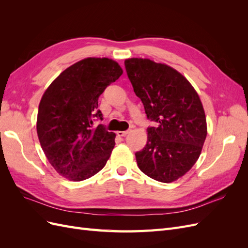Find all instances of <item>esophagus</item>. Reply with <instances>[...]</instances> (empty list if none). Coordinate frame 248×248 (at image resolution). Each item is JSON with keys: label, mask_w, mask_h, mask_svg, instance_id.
I'll use <instances>...</instances> for the list:
<instances>
[{"label": "esophagus", "mask_w": 248, "mask_h": 248, "mask_svg": "<svg viewBox=\"0 0 248 248\" xmlns=\"http://www.w3.org/2000/svg\"><path fill=\"white\" fill-rule=\"evenodd\" d=\"M129 133V131L128 130H126V131H118L117 132V134L119 137H125V136H127V134Z\"/></svg>", "instance_id": "34e87169"}]
</instances>
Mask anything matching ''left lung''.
Returning <instances> with one entry per match:
<instances>
[{
    "label": "left lung",
    "instance_id": "left-lung-1",
    "mask_svg": "<svg viewBox=\"0 0 248 248\" xmlns=\"http://www.w3.org/2000/svg\"><path fill=\"white\" fill-rule=\"evenodd\" d=\"M133 91L144 104L148 127L145 148L136 153L140 170L156 181L170 183L197 162L207 137L204 108L181 73L149 59L125 60Z\"/></svg>",
    "mask_w": 248,
    "mask_h": 248
}]
</instances>
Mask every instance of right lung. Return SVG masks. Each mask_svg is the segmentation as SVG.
I'll return each mask as SVG.
<instances>
[{"instance_id": "add662e5", "label": "right lung", "mask_w": 248, "mask_h": 248, "mask_svg": "<svg viewBox=\"0 0 248 248\" xmlns=\"http://www.w3.org/2000/svg\"><path fill=\"white\" fill-rule=\"evenodd\" d=\"M108 58H87L65 69L51 82L39 103L37 134L46 158L70 181L91 178L106 166L116 134L102 124L98 98L122 76Z\"/></svg>"}]
</instances>
